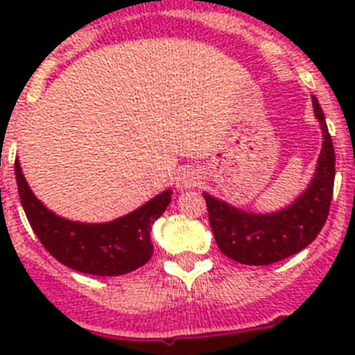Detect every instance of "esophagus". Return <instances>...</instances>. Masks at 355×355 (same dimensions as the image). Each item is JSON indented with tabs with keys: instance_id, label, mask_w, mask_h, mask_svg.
<instances>
[{
	"instance_id": "1",
	"label": "esophagus",
	"mask_w": 355,
	"mask_h": 355,
	"mask_svg": "<svg viewBox=\"0 0 355 355\" xmlns=\"http://www.w3.org/2000/svg\"><path fill=\"white\" fill-rule=\"evenodd\" d=\"M199 183V175L192 171V168H183V171L178 174L175 178V187L180 188V190H187L190 187H196Z\"/></svg>"
}]
</instances>
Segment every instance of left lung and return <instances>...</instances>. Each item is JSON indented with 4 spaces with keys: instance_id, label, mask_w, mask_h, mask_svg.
Wrapping results in <instances>:
<instances>
[{
    "instance_id": "1",
    "label": "left lung",
    "mask_w": 355,
    "mask_h": 355,
    "mask_svg": "<svg viewBox=\"0 0 355 355\" xmlns=\"http://www.w3.org/2000/svg\"><path fill=\"white\" fill-rule=\"evenodd\" d=\"M324 142L309 187L286 208L274 213H249L227 205L209 193H202L209 225L222 254L243 265H270L306 249L324 227L334 188V146L327 130L324 110L313 96Z\"/></svg>"
}]
</instances>
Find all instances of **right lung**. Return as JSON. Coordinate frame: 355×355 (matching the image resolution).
<instances>
[{
  "label": "right lung",
  "mask_w": 355,
  "mask_h": 355,
  "mask_svg": "<svg viewBox=\"0 0 355 355\" xmlns=\"http://www.w3.org/2000/svg\"><path fill=\"white\" fill-rule=\"evenodd\" d=\"M19 197L33 233L44 249L62 265L92 275H122L146 265L153 256L150 225L171 202V190L128 215L103 224L67 220L48 209L31 192L19 159H15Z\"/></svg>",
  "instance_id": "obj_1"
}]
</instances>
